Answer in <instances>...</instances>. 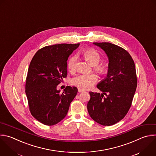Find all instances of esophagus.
<instances>
[{
  "instance_id": "esophagus-1",
  "label": "esophagus",
  "mask_w": 156,
  "mask_h": 156,
  "mask_svg": "<svg viewBox=\"0 0 156 156\" xmlns=\"http://www.w3.org/2000/svg\"><path fill=\"white\" fill-rule=\"evenodd\" d=\"M78 90L79 92H84V91L83 89H81V88H78Z\"/></svg>"
}]
</instances>
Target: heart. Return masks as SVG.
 Here are the masks:
<instances>
[{
	"label": "heart",
	"instance_id": "1",
	"mask_svg": "<svg viewBox=\"0 0 156 156\" xmlns=\"http://www.w3.org/2000/svg\"><path fill=\"white\" fill-rule=\"evenodd\" d=\"M84 58L92 66L94 69L100 74H105L107 72V66L100 62V55L95 49L88 48L83 52ZM78 62L77 55L72 56L67 62L68 69L73 72L76 69ZM98 80V76L94 73H80L75 76L72 81L73 85L83 89H88L92 87Z\"/></svg>",
	"mask_w": 156,
	"mask_h": 156
}]
</instances>
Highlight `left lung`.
Instances as JSON below:
<instances>
[{"instance_id":"1","label":"left lung","mask_w":156,"mask_h":156,"mask_svg":"<svg viewBox=\"0 0 156 156\" xmlns=\"http://www.w3.org/2000/svg\"><path fill=\"white\" fill-rule=\"evenodd\" d=\"M93 43L105 52L109 63L107 77L97 85L103 94L89 92L87 111L94 121L110 126L122 119L131 107L137 86L135 66L122 48L108 42Z\"/></svg>"}]
</instances>
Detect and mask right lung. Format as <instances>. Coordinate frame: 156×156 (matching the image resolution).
Here are the masks:
<instances>
[{
  "label": "right lung",
  "instance_id": "add662e5",
  "mask_svg": "<svg viewBox=\"0 0 156 156\" xmlns=\"http://www.w3.org/2000/svg\"><path fill=\"white\" fill-rule=\"evenodd\" d=\"M80 45L61 43L47 46L34 56L28 69L26 94L31 115L39 122L53 126L67 115L78 89L67 86L62 93L58 85L67 75V59Z\"/></svg>",
  "mask_w": 156,
  "mask_h": 156
}]
</instances>
